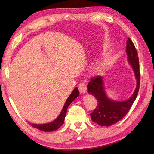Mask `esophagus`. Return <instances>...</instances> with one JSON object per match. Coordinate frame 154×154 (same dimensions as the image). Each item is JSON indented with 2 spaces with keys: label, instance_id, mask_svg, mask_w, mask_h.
Instances as JSON below:
<instances>
[{
  "label": "esophagus",
  "instance_id": "obj_1",
  "mask_svg": "<svg viewBox=\"0 0 154 154\" xmlns=\"http://www.w3.org/2000/svg\"><path fill=\"white\" fill-rule=\"evenodd\" d=\"M78 89H79V92L81 93H86L87 91V85L85 84V83L81 82V83L79 84V86H78Z\"/></svg>",
  "mask_w": 154,
  "mask_h": 154
}]
</instances>
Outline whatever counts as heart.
I'll return each instance as SVG.
<instances>
[{
    "mask_svg": "<svg viewBox=\"0 0 154 154\" xmlns=\"http://www.w3.org/2000/svg\"><path fill=\"white\" fill-rule=\"evenodd\" d=\"M101 68H102V65L97 64L95 65V66H94V70H96V71H99Z\"/></svg>",
    "mask_w": 154,
    "mask_h": 154,
    "instance_id": "1",
    "label": "heart"
}]
</instances>
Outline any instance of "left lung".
<instances>
[{
    "label": "left lung",
    "mask_w": 154,
    "mask_h": 154,
    "mask_svg": "<svg viewBox=\"0 0 154 154\" xmlns=\"http://www.w3.org/2000/svg\"><path fill=\"white\" fill-rule=\"evenodd\" d=\"M126 54L137 81L136 90L128 100L117 102L109 99L104 91L103 77L101 76L91 77L87 85L88 93L94 95L98 102L96 109L91 114V119L100 126H110L119 122L128 112L138 95L140 83L139 59L134 45L129 38L126 41Z\"/></svg>",
    "instance_id": "8db88e82"
}]
</instances>
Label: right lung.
<instances>
[{"mask_svg": "<svg viewBox=\"0 0 154 154\" xmlns=\"http://www.w3.org/2000/svg\"><path fill=\"white\" fill-rule=\"evenodd\" d=\"M78 96H79V91H78L77 87H75L73 92L70 94L69 97H68L66 102H65L64 106L63 108V109H62V111L61 112L60 116H59L54 121H53V122L43 124H37L32 123H30V124L32 127L35 128H37L41 130V131L44 132H52L54 131V130H57L59 128L61 127L64 123V119L65 115H66L68 106H69V104L73 102Z\"/></svg>", "mask_w": 154, "mask_h": 154, "instance_id": "1", "label": "right lung"}]
</instances>
